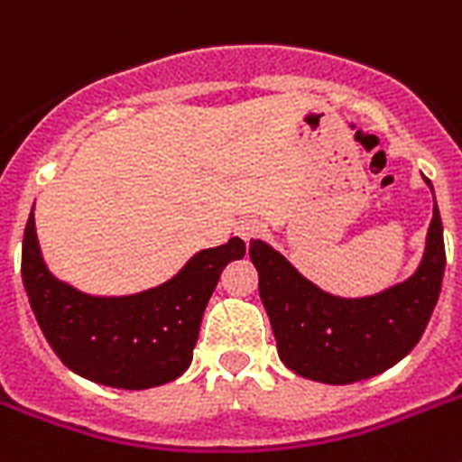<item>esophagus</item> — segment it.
I'll return each mask as SVG.
<instances>
[{"instance_id":"34e87169","label":"esophagus","mask_w":462,"mask_h":462,"mask_svg":"<svg viewBox=\"0 0 462 462\" xmlns=\"http://www.w3.org/2000/svg\"><path fill=\"white\" fill-rule=\"evenodd\" d=\"M235 232H237L239 237L245 239V242H249V239L259 237L261 223L256 220V217H242V220L237 223V227H235Z\"/></svg>"}]
</instances>
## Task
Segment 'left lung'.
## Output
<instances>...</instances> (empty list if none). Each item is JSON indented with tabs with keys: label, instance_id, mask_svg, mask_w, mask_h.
Segmentation results:
<instances>
[{
	"label": "left lung",
	"instance_id": "left-lung-1",
	"mask_svg": "<svg viewBox=\"0 0 462 462\" xmlns=\"http://www.w3.org/2000/svg\"><path fill=\"white\" fill-rule=\"evenodd\" d=\"M249 256L285 366L340 386L386 372L420 343L444 281V225L434 201L420 268L405 282L362 300L323 292L261 239L249 245Z\"/></svg>",
	"mask_w": 462,
	"mask_h": 462
}]
</instances>
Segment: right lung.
<instances>
[{
	"mask_svg": "<svg viewBox=\"0 0 462 462\" xmlns=\"http://www.w3.org/2000/svg\"><path fill=\"white\" fill-rule=\"evenodd\" d=\"M245 252V242L232 237L227 245L191 256L158 288L126 297H93L47 271L31 213L21 275L47 343L71 372L103 386L143 391L187 372L220 273Z\"/></svg>",
	"mask_w": 462,
	"mask_h": 462,
	"instance_id": "add662e5",
	"label": "right lung"
}]
</instances>
